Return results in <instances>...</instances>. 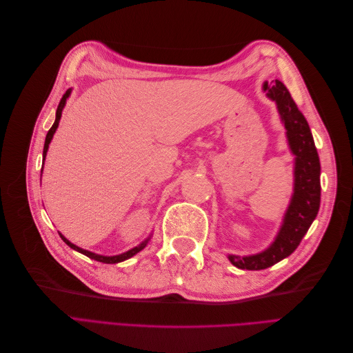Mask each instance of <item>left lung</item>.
Listing matches in <instances>:
<instances>
[{
  "instance_id": "1",
  "label": "left lung",
  "mask_w": 353,
  "mask_h": 353,
  "mask_svg": "<svg viewBox=\"0 0 353 353\" xmlns=\"http://www.w3.org/2000/svg\"><path fill=\"white\" fill-rule=\"evenodd\" d=\"M263 88L268 92V97L275 100L279 105V112L287 130L288 144L296 156L294 194L285 213L279 237L270 249L258 254L245 256V258L234 254L230 256L232 265H236L240 270L249 271L270 268L290 256L301 244L303 236L316 218L319 201H321V183H319L321 165H319L318 152L307 121L303 113L297 109L294 100L283 82L275 79L272 87L265 83Z\"/></svg>"
}]
</instances>
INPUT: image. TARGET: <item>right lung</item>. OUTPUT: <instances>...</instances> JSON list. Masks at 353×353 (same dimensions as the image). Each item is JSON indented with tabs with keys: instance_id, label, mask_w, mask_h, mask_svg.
I'll list each match as a JSON object with an SVG mask.
<instances>
[{
	"instance_id": "right-lung-1",
	"label": "right lung",
	"mask_w": 353,
	"mask_h": 353,
	"mask_svg": "<svg viewBox=\"0 0 353 353\" xmlns=\"http://www.w3.org/2000/svg\"><path fill=\"white\" fill-rule=\"evenodd\" d=\"M69 94H70V91H69V90L66 91V94H63V97H61V100H60V103H59V105H57L56 121H54V123H52V126L50 128V131L47 132V137H46V144H44V153H42V156H44V159H46V154H47L48 144H50V141H51V138H52V135H54V132H56V130H57V126H59L60 117H61V110H63V108H65V103H66V99L69 97ZM60 237H61V240L65 241V243L69 245V248H72L73 250H77V252H79V253H82V254H85V256H88V258H91V259H94V261L104 262V263H117V262H122V261H125V259H130L131 256H134L135 253H138L140 250H143V249L145 248V244H147V240H145L144 243H141L140 245H138V248H134V249L128 250V252H125V253H122V254H117V256H100V254H95V253H91V252H88V250H83V249L78 248V245L72 244L69 240H66L65 237H63L61 234H60Z\"/></svg>"
}]
</instances>
